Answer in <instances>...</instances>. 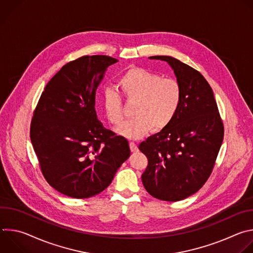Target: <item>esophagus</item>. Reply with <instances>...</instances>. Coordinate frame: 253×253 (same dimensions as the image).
<instances>
[{
  "label": "esophagus",
  "mask_w": 253,
  "mask_h": 253,
  "mask_svg": "<svg viewBox=\"0 0 253 253\" xmlns=\"http://www.w3.org/2000/svg\"><path fill=\"white\" fill-rule=\"evenodd\" d=\"M130 149L132 152H137L138 151V146L134 142H130Z\"/></svg>",
  "instance_id": "1"
}]
</instances>
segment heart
Masks as SVG:
<instances>
[{
  "mask_svg": "<svg viewBox=\"0 0 253 253\" xmlns=\"http://www.w3.org/2000/svg\"><path fill=\"white\" fill-rule=\"evenodd\" d=\"M123 96L128 102H135L134 119L121 125L116 131L130 139H139L147 135L153 128L162 131L175 119L182 101V89L172 78H160L151 71L143 68L127 70L118 81ZM102 106L112 125L123 122L122 101L116 91L104 89Z\"/></svg>",
  "mask_w": 253,
  "mask_h": 253,
  "instance_id": "obj_1",
  "label": "heart"
}]
</instances>
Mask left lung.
<instances>
[{
    "label": "left lung",
    "mask_w": 253,
    "mask_h": 253,
    "mask_svg": "<svg viewBox=\"0 0 253 253\" xmlns=\"http://www.w3.org/2000/svg\"><path fill=\"white\" fill-rule=\"evenodd\" d=\"M149 59L169 64L182 101L173 122L139 145L148 159L141 178L153 197L179 201L197 192L210 176L223 141V123L213 91L198 71L170 56Z\"/></svg>",
    "instance_id": "1"
}]
</instances>
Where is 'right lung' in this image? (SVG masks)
Wrapping results in <instances>:
<instances>
[{"label":"right lung","instance_id":"add662e5","mask_svg":"<svg viewBox=\"0 0 253 253\" xmlns=\"http://www.w3.org/2000/svg\"><path fill=\"white\" fill-rule=\"evenodd\" d=\"M118 60L84 56L61 68L46 85L30 137L42 173L60 193L88 198L110 185L130 156L127 139L106 129L95 110L96 90Z\"/></svg>","mask_w":253,"mask_h":253}]
</instances>
